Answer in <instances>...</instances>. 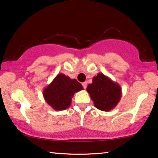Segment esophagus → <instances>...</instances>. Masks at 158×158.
<instances>
[{
	"label": "esophagus",
	"instance_id": "esophagus-1",
	"mask_svg": "<svg viewBox=\"0 0 158 158\" xmlns=\"http://www.w3.org/2000/svg\"><path fill=\"white\" fill-rule=\"evenodd\" d=\"M82 86H83L84 89H86V88H87V82H83Z\"/></svg>",
	"mask_w": 158,
	"mask_h": 158
}]
</instances>
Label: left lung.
<instances>
[{"instance_id":"1","label":"left lung","mask_w":158,"mask_h":158,"mask_svg":"<svg viewBox=\"0 0 158 158\" xmlns=\"http://www.w3.org/2000/svg\"><path fill=\"white\" fill-rule=\"evenodd\" d=\"M87 91L94 106L102 111L115 108L122 95L121 86L102 73L94 76L92 83L88 85Z\"/></svg>"}]
</instances>
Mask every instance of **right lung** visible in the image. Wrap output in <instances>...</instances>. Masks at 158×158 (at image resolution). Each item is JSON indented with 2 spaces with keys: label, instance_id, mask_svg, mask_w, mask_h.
<instances>
[{
  "label": "right lung",
  "instance_id": "obj_1",
  "mask_svg": "<svg viewBox=\"0 0 158 158\" xmlns=\"http://www.w3.org/2000/svg\"><path fill=\"white\" fill-rule=\"evenodd\" d=\"M83 89L77 79H71L64 73H58L43 92L46 102L55 110H66L71 106L76 92Z\"/></svg>",
  "mask_w": 158,
  "mask_h": 158
}]
</instances>
